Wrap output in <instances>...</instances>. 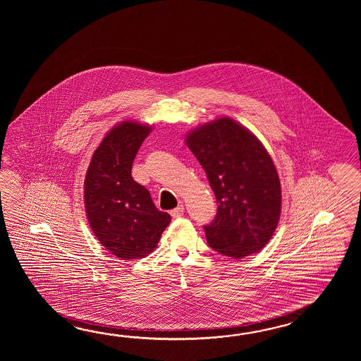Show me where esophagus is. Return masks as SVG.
<instances>
[{
    "label": "esophagus",
    "instance_id": "1",
    "mask_svg": "<svg viewBox=\"0 0 361 361\" xmlns=\"http://www.w3.org/2000/svg\"><path fill=\"white\" fill-rule=\"evenodd\" d=\"M184 213V207L183 205H179V207H176V209H173L171 212H170V215L173 216V218H179V216H182Z\"/></svg>",
    "mask_w": 361,
    "mask_h": 361
}]
</instances>
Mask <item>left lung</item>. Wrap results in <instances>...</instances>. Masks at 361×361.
I'll use <instances>...</instances> for the list:
<instances>
[{
  "label": "left lung",
  "instance_id": "8db88e82",
  "mask_svg": "<svg viewBox=\"0 0 361 361\" xmlns=\"http://www.w3.org/2000/svg\"><path fill=\"white\" fill-rule=\"evenodd\" d=\"M185 145L207 173L218 204L204 226L215 252L240 259L267 245L281 213L275 164L259 139L230 117L193 129Z\"/></svg>",
  "mask_w": 361,
  "mask_h": 361
}]
</instances>
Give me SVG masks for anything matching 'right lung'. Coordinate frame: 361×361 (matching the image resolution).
<instances>
[{
    "mask_svg": "<svg viewBox=\"0 0 361 361\" xmlns=\"http://www.w3.org/2000/svg\"><path fill=\"white\" fill-rule=\"evenodd\" d=\"M151 130L137 121L117 123L94 151L85 177V210L92 233L123 261L152 253L171 221L131 177L133 161Z\"/></svg>",
    "mask_w": 361,
    "mask_h": 361,
    "instance_id": "add662e5",
    "label": "right lung"
}]
</instances>
